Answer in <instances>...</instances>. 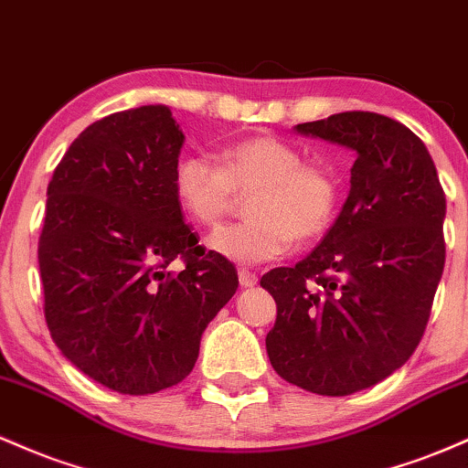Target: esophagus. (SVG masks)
I'll use <instances>...</instances> for the list:
<instances>
[{
	"label": "esophagus",
	"mask_w": 468,
	"mask_h": 468,
	"mask_svg": "<svg viewBox=\"0 0 468 468\" xmlns=\"http://www.w3.org/2000/svg\"><path fill=\"white\" fill-rule=\"evenodd\" d=\"M239 282L240 287H254L259 282V276L250 270H239Z\"/></svg>",
	"instance_id": "34e87169"
}]
</instances>
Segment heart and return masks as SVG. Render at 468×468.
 Instances as JSON below:
<instances>
[{
    "instance_id": "b5f03b06",
    "label": "heart",
    "mask_w": 468,
    "mask_h": 468,
    "mask_svg": "<svg viewBox=\"0 0 468 468\" xmlns=\"http://www.w3.org/2000/svg\"><path fill=\"white\" fill-rule=\"evenodd\" d=\"M175 192L194 223L217 228L234 207L236 194H250L248 220L209 236L225 259L254 265L274 261L298 243H314L332 228L340 183L329 165L303 161L301 150L276 136H248L223 145L218 164L187 154L175 167Z\"/></svg>"
}]
</instances>
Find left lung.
Here are the masks:
<instances>
[{"instance_id":"8db88e82","label":"left lung","mask_w":468,"mask_h":468,"mask_svg":"<svg viewBox=\"0 0 468 468\" xmlns=\"http://www.w3.org/2000/svg\"><path fill=\"white\" fill-rule=\"evenodd\" d=\"M356 152L349 197L318 248L261 278L274 296L267 356L282 380L349 396L411 358L444 270L446 198L427 145L376 112L298 123Z\"/></svg>"}]
</instances>
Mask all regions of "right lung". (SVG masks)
<instances>
[{"label": "right lung", "instance_id": "right-lung-1", "mask_svg": "<svg viewBox=\"0 0 468 468\" xmlns=\"http://www.w3.org/2000/svg\"><path fill=\"white\" fill-rule=\"evenodd\" d=\"M181 128L167 106L94 121L48 183L39 271L52 340L99 385L145 396L178 385L239 287L198 245L175 192ZM184 261L181 272L166 270Z\"/></svg>", "mask_w": 468, "mask_h": 468}]
</instances>
